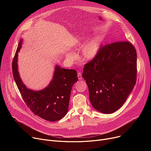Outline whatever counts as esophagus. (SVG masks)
Masks as SVG:
<instances>
[{
  "instance_id": "34e87169",
  "label": "esophagus",
  "mask_w": 151,
  "mask_h": 151,
  "mask_svg": "<svg viewBox=\"0 0 151 151\" xmlns=\"http://www.w3.org/2000/svg\"><path fill=\"white\" fill-rule=\"evenodd\" d=\"M78 78L79 80H82V75H81V72H78Z\"/></svg>"
}]
</instances>
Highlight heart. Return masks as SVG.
Returning <instances> with one entry per match:
<instances>
[{
  "instance_id": "b5f03b06",
  "label": "heart",
  "mask_w": 151,
  "mask_h": 151,
  "mask_svg": "<svg viewBox=\"0 0 151 151\" xmlns=\"http://www.w3.org/2000/svg\"><path fill=\"white\" fill-rule=\"evenodd\" d=\"M100 48V40L99 37H94L90 39L82 47L80 58L85 61L88 62L93 60L99 52ZM67 58L70 60H73L75 56L73 53H68Z\"/></svg>"
}]
</instances>
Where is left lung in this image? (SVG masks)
Instances as JSON below:
<instances>
[{
    "instance_id": "1",
    "label": "left lung",
    "mask_w": 151,
    "mask_h": 151,
    "mask_svg": "<svg viewBox=\"0 0 151 151\" xmlns=\"http://www.w3.org/2000/svg\"><path fill=\"white\" fill-rule=\"evenodd\" d=\"M136 76V51L127 41L101 47L82 73L93 107L104 114H112L123 105L133 90Z\"/></svg>"
}]
</instances>
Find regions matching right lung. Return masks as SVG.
<instances>
[{
    "label": "right lung",
    "mask_w": 151,
    "mask_h": 151,
    "mask_svg": "<svg viewBox=\"0 0 151 151\" xmlns=\"http://www.w3.org/2000/svg\"><path fill=\"white\" fill-rule=\"evenodd\" d=\"M23 42V39H21L12 61L13 76L17 87L34 114L49 121L60 120L68 111L71 90L78 80L77 72L56 64L52 80L45 88L38 91L27 88L18 71V56Z\"/></svg>",
    "instance_id": "right-lung-1"
}]
</instances>
